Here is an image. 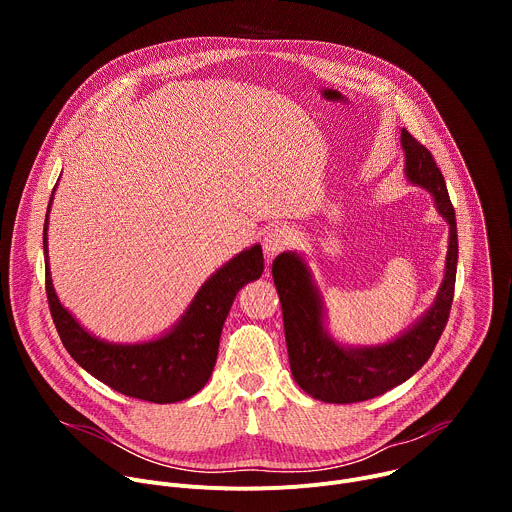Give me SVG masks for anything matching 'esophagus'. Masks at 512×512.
Returning a JSON list of instances; mask_svg holds the SVG:
<instances>
[{
  "mask_svg": "<svg viewBox=\"0 0 512 512\" xmlns=\"http://www.w3.org/2000/svg\"><path fill=\"white\" fill-rule=\"evenodd\" d=\"M289 241H291V233L283 227H275V229L267 231L263 237V253H265L267 261H271L273 257L283 253L287 249Z\"/></svg>",
  "mask_w": 512,
  "mask_h": 512,
  "instance_id": "esophagus-1",
  "label": "esophagus"
}]
</instances>
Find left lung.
<instances>
[{"label":"left lung","mask_w":512,"mask_h":512,"mask_svg":"<svg viewBox=\"0 0 512 512\" xmlns=\"http://www.w3.org/2000/svg\"><path fill=\"white\" fill-rule=\"evenodd\" d=\"M407 178L423 186L450 225L446 275L433 306L405 334L389 344L346 348L322 324V300L306 261L296 253L273 259V281L283 312L289 367L296 383L324 403H358L387 393L413 377L440 340L454 302L458 267L456 212L433 156L405 127L401 129Z\"/></svg>","instance_id":"1"}]
</instances>
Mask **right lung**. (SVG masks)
<instances>
[{"label":"right lung","mask_w":512,"mask_h":512,"mask_svg":"<svg viewBox=\"0 0 512 512\" xmlns=\"http://www.w3.org/2000/svg\"><path fill=\"white\" fill-rule=\"evenodd\" d=\"M46 227L48 214L44 221L46 296L52 322L68 354L95 379L127 397L176 403L196 395L212 375L218 340L235 296L245 283L259 279L263 273L261 245L239 253L212 273L182 320L162 338L143 344H111L89 334L58 302L48 269Z\"/></svg>","instance_id":"1"}]
</instances>
